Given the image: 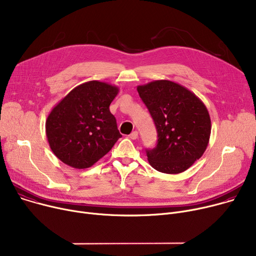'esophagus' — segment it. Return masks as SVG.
Masks as SVG:
<instances>
[{
	"label": "esophagus",
	"instance_id": "obj_1",
	"mask_svg": "<svg viewBox=\"0 0 256 256\" xmlns=\"http://www.w3.org/2000/svg\"><path fill=\"white\" fill-rule=\"evenodd\" d=\"M128 137H129V138H131V140H135L138 138V132H137V131H133V132H132Z\"/></svg>",
	"mask_w": 256,
	"mask_h": 256
}]
</instances>
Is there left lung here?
Wrapping results in <instances>:
<instances>
[{"label":"left lung","mask_w":256,"mask_h":256,"mask_svg":"<svg viewBox=\"0 0 256 256\" xmlns=\"http://www.w3.org/2000/svg\"><path fill=\"white\" fill-rule=\"evenodd\" d=\"M158 132L156 148L146 150L150 166L159 172L178 174L188 169L207 148L211 120L199 97L168 80L137 86Z\"/></svg>","instance_id":"left-lung-1"}]
</instances>
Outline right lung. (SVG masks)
Returning a JSON list of instances; mask_svg holds the SVG:
<instances>
[{
	"label": "right lung",
	"instance_id": "add662e5",
	"mask_svg": "<svg viewBox=\"0 0 256 256\" xmlns=\"http://www.w3.org/2000/svg\"><path fill=\"white\" fill-rule=\"evenodd\" d=\"M119 88L89 81L74 88L58 102L46 121V135L54 154L76 168L91 167L122 137L110 112Z\"/></svg>",
	"mask_w": 256,
	"mask_h": 256
}]
</instances>
